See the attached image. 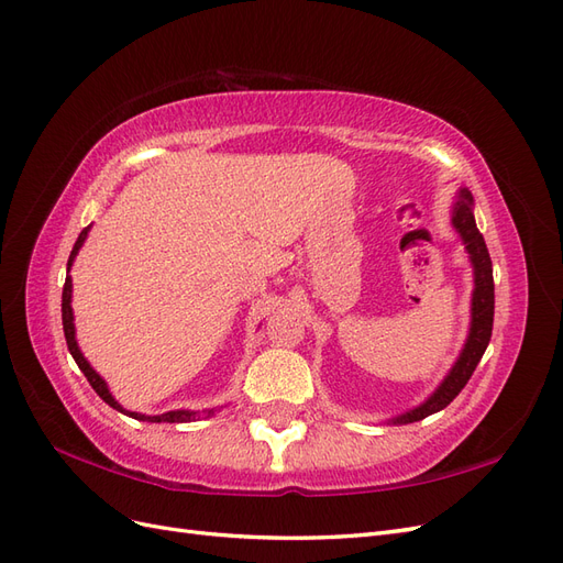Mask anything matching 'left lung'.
<instances>
[{"label":"left lung","instance_id":"obj_1","mask_svg":"<svg viewBox=\"0 0 563 563\" xmlns=\"http://www.w3.org/2000/svg\"><path fill=\"white\" fill-rule=\"evenodd\" d=\"M451 223L455 233L462 238V245L470 254V262L474 268V290H472V323L467 342H464L455 365L448 371L443 382L439 384L433 394L412 410L400 412L391 417L389 424H410L420 422L424 417L443 410L451 400L464 389V384L470 382L472 373L484 356V351L490 342L493 334V313H495V285H493V264L490 254L486 247L484 235L476 229L474 219V198L470 188H460L457 198L453 202Z\"/></svg>","mask_w":563,"mask_h":563}]
</instances>
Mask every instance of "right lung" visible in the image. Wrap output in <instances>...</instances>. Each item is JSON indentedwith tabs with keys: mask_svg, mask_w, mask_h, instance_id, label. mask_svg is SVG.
Masks as SVG:
<instances>
[{
	"mask_svg": "<svg viewBox=\"0 0 563 563\" xmlns=\"http://www.w3.org/2000/svg\"><path fill=\"white\" fill-rule=\"evenodd\" d=\"M89 229L91 227H87L82 233H79V238H77V243H75V247H73V252H70V260H68V273H70V266H73V262H75V256H77V252H79V247L85 245V240H87V235H89ZM70 301H73V278L68 276L66 278V285H63V303H60V313H63V332H66V342H68V351H70V356L75 358V363L79 365V371L85 373V377H87V382L91 384V389L99 394L106 404L110 406V408H115V410H120L122 415H130V417H134V420H141V422H192V420H200V417H210V415H214V408H210V410H169V412H163V415H141V412H132V410H124L115 398H112V394H110V389H108V384H106V379L93 371V367L89 365V361L82 356V351H79V346H77V340H75V316H73V307H70Z\"/></svg>",
	"mask_w": 563,
	"mask_h": 563,
	"instance_id": "obj_1",
	"label": "right lung"
}]
</instances>
